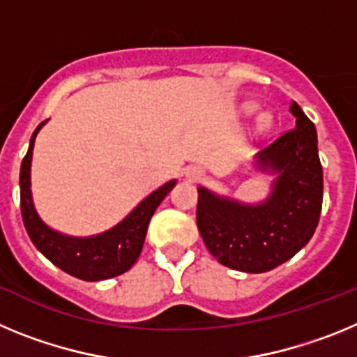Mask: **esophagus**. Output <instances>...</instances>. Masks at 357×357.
<instances>
[{"label": "esophagus", "mask_w": 357, "mask_h": 357, "mask_svg": "<svg viewBox=\"0 0 357 357\" xmlns=\"http://www.w3.org/2000/svg\"><path fill=\"white\" fill-rule=\"evenodd\" d=\"M185 175H188L191 181H198V178H202V175H204V173H202V169H198V168H191L185 172Z\"/></svg>", "instance_id": "1"}]
</instances>
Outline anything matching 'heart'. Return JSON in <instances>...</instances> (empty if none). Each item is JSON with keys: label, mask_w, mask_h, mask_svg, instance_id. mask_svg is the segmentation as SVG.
Listing matches in <instances>:
<instances>
[{"label": "heart", "mask_w": 357, "mask_h": 357, "mask_svg": "<svg viewBox=\"0 0 357 357\" xmlns=\"http://www.w3.org/2000/svg\"><path fill=\"white\" fill-rule=\"evenodd\" d=\"M255 109H257V107H255L254 103H245V107H243V110H245L247 114L255 112ZM270 125H272V118L268 114H261L259 118H257V128H259V130H266Z\"/></svg>", "instance_id": "1"}]
</instances>
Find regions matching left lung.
<instances>
[{"label": "left lung", "mask_w": 357, "mask_h": 357, "mask_svg": "<svg viewBox=\"0 0 357 357\" xmlns=\"http://www.w3.org/2000/svg\"><path fill=\"white\" fill-rule=\"evenodd\" d=\"M289 110L295 128L255 155V168L277 175L266 200L243 204L198 188V230L223 266L268 272L291 259L313 238L324 198L317 128L295 102Z\"/></svg>", "instance_id": "1"}]
</instances>
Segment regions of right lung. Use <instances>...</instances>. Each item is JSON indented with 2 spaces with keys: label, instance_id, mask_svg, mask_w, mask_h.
Listing matches in <instances>:
<instances>
[{
  "label": "right lung",
  "instance_id": "right-lung-1",
  "mask_svg": "<svg viewBox=\"0 0 357 357\" xmlns=\"http://www.w3.org/2000/svg\"><path fill=\"white\" fill-rule=\"evenodd\" d=\"M43 121L31 134L30 146L21 162L19 173V188H21V216L24 229L30 236L37 250L52 261L55 266L64 270L69 275L82 280H103L121 275L134 266L143 250L146 238L148 223L159 207L164 197L173 189L176 181H169L153 193L148 195L139 206L135 207L125 220L105 230L102 234L89 238H75V236L56 232L48 227L37 214L30 189V166L33 143L43 128Z\"/></svg>",
  "mask_w": 357,
  "mask_h": 357
}]
</instances>
